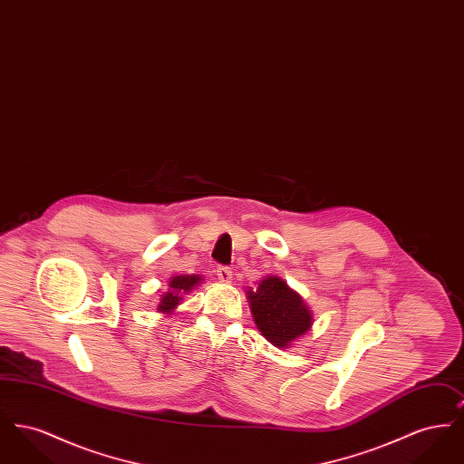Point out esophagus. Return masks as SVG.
Instances as JSON below:
<instances>
[{
	"mask_svg": "<svg viewBox=\"0 0 464 464\" xmlns=\"http://www.w3.org/2000/svg\"><path fill=\"white\" fill-rule=\"evenodd\" d=\"M216 275H218V278H219L221 282H229V280L233 278V273H231V269H229L227 266H218Z\"/></svg>",
	"mask_w": 464,
	"mask_h": 464,
	"instance_id": "esophagus-1",
	"label": "esophagus"
}]
</instances>
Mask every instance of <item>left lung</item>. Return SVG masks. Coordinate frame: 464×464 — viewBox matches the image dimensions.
<instances>
[{
    "instance_id": "left-lung-1",
    "label": "left lung",
    "mask_w": 464,
    "mask_h": 464,
    "mask_svg": "<svg viewBox=\"0 0 464 464\" xmlns=\"http://www.w3.org/2000/svg\"><path fill=\"white\" fill-rule=\"evenodd\" d=\"M256 325L275 346H285L309 331L313 320L299 294L287 287L282 278H265L256 292H248Z\"/></svg>"
}]
</instances>
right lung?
Instances as JSON below:
<instances>
[{"mask_svg":"<svg viewBox=\"0 0 464 464\" xmlns=\"http://www.w3.org/2000/svg\"><path fill=\"white\" fill-rule=\"evenodd\" d=\"M198 282L199 276H197V275H193V276H188V275H184V276H174L172 282L169 284V287L172 288V290H169V292L161 297V303H160L158 309H160V311H170V309L176 308L177 304H179V301H180L179 294L189 292L191 287H195Z\"/></svg>","mask_w":464,"mask_h":464,"instance_id":"add662e5","label":"right lung"}]
</instances>
